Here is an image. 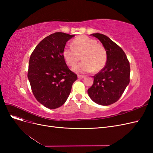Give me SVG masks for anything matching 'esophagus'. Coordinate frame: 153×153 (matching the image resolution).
Here are the masks:
<instances>
[{"mask_svg":"<svg viewBox=\"0 0 153 153\" xmlns=\"http://www.w3.org/2000/svg\"><path fill=\"white\" fill-rule=\"evenodd\" d=\"M84 77H85V76H84V75H78V78H84Z\"/></svg>","mask_w":153,"mask_h":153,"instance_id":"obj_1","label":"esophagus"}]
</instances>
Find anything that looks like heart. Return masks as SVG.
<instances>
[{
  "label": "heart",
  "instance_id": "obj_1",
  "mask_svg": "<svg viewBox=\"0 0 153 153\" xmlns=\"http://www.w3.org/2000/svg\"><path fill=\"white\" fill-rule=\"evenodd\" d=\"M73 47H66L62 52L67 65L73 67L81 59L83 61L74 68L77 72H94L101 71L107 61V53L103 45L85 36L78 37L73 41Z\"/></svg>",
  "mask_w": 153,
  "mask_h": 153
}]
</instances>
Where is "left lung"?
<instances>
[{"label":"left lung","instance_id":"left-lung-1","mask_svg":"<svg viewBox=\"0 0 153 153\" xmlns=\"http://www.w3.org/2000/svg\"><path fill=\"white\" fill-rule=\"evenodd\" d=\"M107 53L105 66L97 73L92 85L87 90L91 99L97 104L107 106L121 98L129 83L130 66L123 49L106 36L95 33Z\"/></svg>","mask_w":153,"mask_h":153}]
</instances>
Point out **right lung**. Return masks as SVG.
<instances>
[{
	"mask_svg": "<svg viewBox=\"0 0 153 153\" xmlns=\"http://www.w3.org/2000/svg\"><path fill=\"white\" fill-rule=\"evenodd\" d=\"M75 36L55 32L36 46L29 62L27 76L36 99L50 109L66 102L77 75L66 65L62 52Z\"/></svg>",
	"mask_w": 153,
	"mask_h": 153,
	"instance_id": "add662e5",
	"label": "right lung"
}]
</instances>
